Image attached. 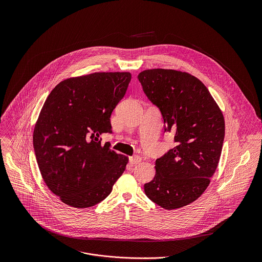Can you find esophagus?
<instances>
[{
  "label": "esophagus",
  "instance_id": "34e87169",
  "mask_svg": "<svg viewBox=\"0 0 262 262\" xmlns=\"http://www.w3.org/2000/svg\"><path fill=\"white\" fill-rule=\"evenodd\" d=\"M141 160H142V158L140 156H132L129 158V161L131 164H138L141 162Z\"/></svg>",
  "mask_w": 262,
  "mask_h": 262
}]
</instances>
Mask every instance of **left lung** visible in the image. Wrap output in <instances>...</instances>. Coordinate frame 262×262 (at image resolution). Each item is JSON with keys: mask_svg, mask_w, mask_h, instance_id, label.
Instances as JSON below:
<instances>
[{"mask_svg": "<svg viewBox=\"0 0 262 262\" xmlns=\"http://www.w3.org/2000/svg\"><path fill=\"white\" fill-rule=\"evenodd\" d=\"M137 77L177 143L156 160L145 193L165 210L183 208L202 195L217 169L224 141L223 113L206 85L186 72L152 69Z\"/></svg>", "mask_w": 262, "mask_h": 262, "instance_id": "1", "label": "left lung"}]
</instances>
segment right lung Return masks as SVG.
<instances>
[{
	"label": "right lung",
	"mask_w": 262,
	"mask_h": 262,
	"mask_svg": "<svg viewBox=\"0 0 262 262\" xmlns=\"http://www.w3.org/2000/svg\"><path fill=\"white\" fill-rule=\"evenodd\" d=\"M132 75L93 73L60 81L47 97L33 131L38 167L48 188L74 208L105 200L123 174L128 156L102 144L110 117Z\"/></svg>",
	"instance_id": "right-lung-1"
}]
</instances>
